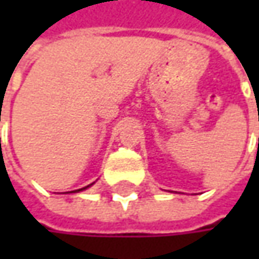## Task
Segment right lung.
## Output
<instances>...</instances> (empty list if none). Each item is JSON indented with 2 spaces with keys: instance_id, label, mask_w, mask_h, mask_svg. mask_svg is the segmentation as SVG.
<instances>
[{
  "instance_id": "add662e5",
  "label": "right lung",
  "mask_w": 259,
  "mask_h": 259,
  "mask_svg": "<svg viewBox=\"0 0 259 259\" xmlns=\"http://www.w3.org/2000/svg\"><path fill=\"white\" fill-rule=\"evenodd\" d=\"M94 184V183H92ZM92 184H89V186H92ZM89 186H86V187H82V189H79V190H73V192H70V193H75V192H80V190H85V189H88Z\"/></svg>"
}]
</instances>
